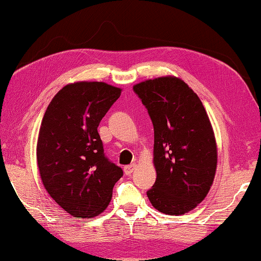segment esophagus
<instances>
[{
  "mask_svg": "<svg viewBox=\"0 0 261 261\" xmlns=\"http://www.w3.org/2000/svg\"><path fill=\"white\" fill-rule=\"evenodd\" d=\"M135 169H137V164L133 163V164H130V165L124 166V167H123V171H124V173L129 176V174H132V173L134 172Z\"/></svg>",
  "mask_w": 261,
  "mask_h": 261,
  "instance_id": "1",
  "label": "esophagus"
}]
</instances>
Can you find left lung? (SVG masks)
Returning a JSON list of instances; mask_svg holds the SVG:
<instances>
[{
  "instance_id": "obj_1",
  "label": "left lung",
  "mask_w": 261,
  "mask_h": 261,
  "mask_svg": "<svg viewBox=\"0 0 261 261\" xmlns=\"http://www.w3.org/2000/svg\"><path fill=\"white\" fill-rule=\"evenodd\" d=\"M133 90L154 128L156 179L147 197L160 213L183 215L205 198L215 178L217 147L208 114L180 78L148 80Z\"/></svg>"
}]
</instances>
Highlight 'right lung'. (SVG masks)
Instances as JSON below:
<instances>
[{"label": "right lung", "instance_id": "right-lung-1", "mask_svg": "<svg viewBox=\"0 0 261 261\" xmlns=\"http://www.w3.org/2000/svg\"><path fill=\"white\" fill-rule=\"evenodd\" d=\"M120 95V88L103 82H76L57 92L42 117L37 145L42 184L74 217L99 215L123 174L105 155L97 132Z\"/></svg>", "mask_w": 261, "mask_h": 261}]
</instances>
